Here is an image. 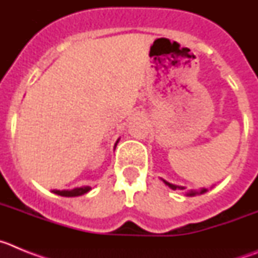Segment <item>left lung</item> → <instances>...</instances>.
Segmentation results:
<instances>
[{
  "label": "left lung",
  "mask_w": 258,
  "mask_h": 258,
  "mask_svg": "<svg viewBox=\"0 0 258 258\" xmlns=\"http://www.w3.org/2000/svg\"><path fill=\"white\" fill-rule=\"evenodd\" d=\"M165 182V184H168V186H169L170 188H173V190H175V188L177 187H179V186H175V184H172V183H169V182H166V181H164ZM179 188H182V190H183V187H179ZM206 188H203L202 191H200V194H203V192H206ZM197 191H191V192H188L187 195H190V197H194V195H197Z\"/></svg>",
  "instance_id": "obj_1"
}]
</instances>
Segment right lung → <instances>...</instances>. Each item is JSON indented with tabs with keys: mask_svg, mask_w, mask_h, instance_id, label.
Listing matches in <instances>:
<instances>
[{
	"mask_svg": "<svg viewBox=\"0 0 258 258\" xmlns=\"http://www.w3.org/2000/svg\"><path fill=\"white\" fill-rule=\"evenodd\" d=\"M88 191H90V187H79L74 188V190H52V192L56 194V195H60V197H80V195H84Z\"/></svg>",
	"mask_w": 258,
	"mask_h": 258,
	"instance_id": "right-lung-1",
	"label": "right lung"
}]
</instances>
